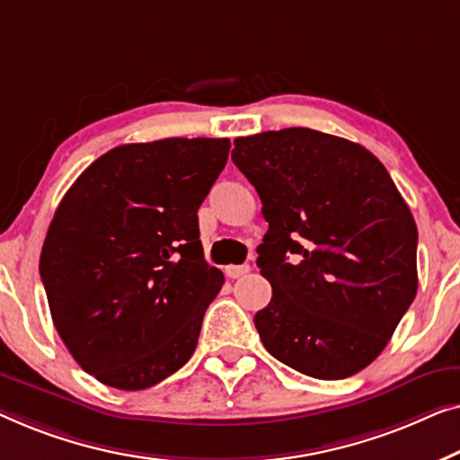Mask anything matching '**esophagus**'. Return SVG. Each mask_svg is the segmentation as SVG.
<instances>
[{"label":"esophagus","instance_id":"esophagus-1","mask_svg":"<svg viewBox=\"0 0 460 460\" xmlns=\"http://www.w3.org/2000/svg\"><path fill=\"white\" fill-rule=\"evenodd\" d=\"M245 273H250V264H229V267H225V275H227L229 279H239V277H243Z\"/></svg>","mask_w":460,"mask_h":460}]
</instances>
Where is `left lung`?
Segmentation results:
<instances>
[{
  "label": "left lung",
  "mask_w": 460,
  "mask_h": 460,
  "mask_svg": "<svg viewBox=\"0 0 460 460\" xmlns=\"http://www.w3.org/2000/svg\"><path fill=\"white\" fill-rule=\"evenodd\" d=\"M233 144L269 223L256 250L273 288L254 316L264 348L308 377H350L379 357L415 300L409 206L354 141L292 127Z\"/></svg>",
  "instance_id": "1"
}]
</instances>
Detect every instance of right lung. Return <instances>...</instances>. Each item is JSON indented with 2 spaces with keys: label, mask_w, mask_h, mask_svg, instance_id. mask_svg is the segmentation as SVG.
Segmentation results:
<instances>
[{
  "label": "right lung",
  "mask_w": 460,
  "mask_h": 460,
  "mask_svg": "<svg viewBox=\"0 0 460 460\" xmlns=\"http://www.w3.org/2000/svg\"><path fill=\"white\" fill-rule=\"evenodd\" d=\"M229 147L208 137L119 146L58 206L39 273L62 341L102 384L146 390L196 350L225 281L204 261L198 208Z\"/></svg>",
  "instance_id": "1"
}]
</instances>
